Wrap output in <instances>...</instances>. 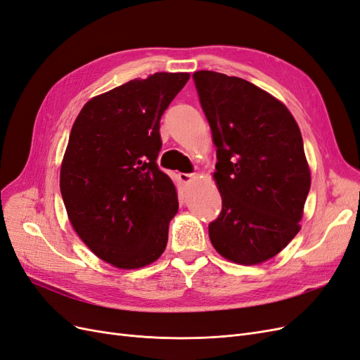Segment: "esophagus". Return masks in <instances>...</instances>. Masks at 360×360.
I'll return each mask as SVG.
<instances>
[{"label":"esophagus","instance_id":"obj_1","mask_svg":"<svg viewBox=\"0 0 360 360\" xmlns=\"http://www.w3.org/2000/svg\"><path fill=\"white\" fill-rule=\"evenodd\" d=\"M193 179H195V174H192V172H180V174H179V180H180L183 184L191 183Z\"/></svg>","mask_w":360,"mask_h":360}]
</instances>
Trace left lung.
Instances as JSON below:
<instances>
[{
  "label": "left lung",
  "instance_id": "left-lung-1",
  "mask_svg": "<svg viewBox=\"0 0 360 360\" xmlns=\"http://www.w3.org/2000/svg\"><path fill=\"white\" fill-rule=\"evenodd\" d=\"M216 146L222 210L209 224L214 249L252 266L281 252L300 230L311 188L300 129L284 103L237 76L192 75Z\"/></svg>",
  "mask_w": 360,
  "mask_h": 360
}]
</instances>
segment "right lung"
I'll return each instance as SVG.
<instances>
[{"label": "right lung", "instance_id": "obj_1", "mask_svg": "<svg viewBox=\"0 0 360 360\" xmlns=\"http://www.w3.org/2000/svg\"><path fill=\"white\" fill-rule=\"evenodd\" d=\"M189 73L158 72L86 102L76 117L60 172L69 219L93 252L118 269L156 261L179 210L160 171V118Z\"/></svg>", "mask_w": 360, "mask_h": 360}]
</instances>
